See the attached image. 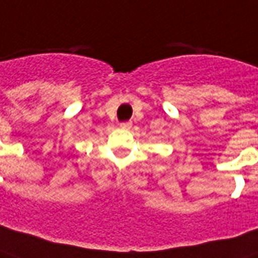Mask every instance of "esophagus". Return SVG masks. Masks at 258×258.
Segmentation results:
<instances>
[{"instance_id": "1", "label": "esophagus", "mask_w": 258, "mask_h": 258, "mask_svg": "<svg viewBox=\"0 0 258 258\" xmlns=\"http://www.w3.org/2000/svg\"><path fill=\"white\" fill-rule=\"evenodd\" d=\"M131 125H133V123H131V121H124V123H121L120 124V128L130 130L131 128Z\"/></svg>"}]
</instances>
